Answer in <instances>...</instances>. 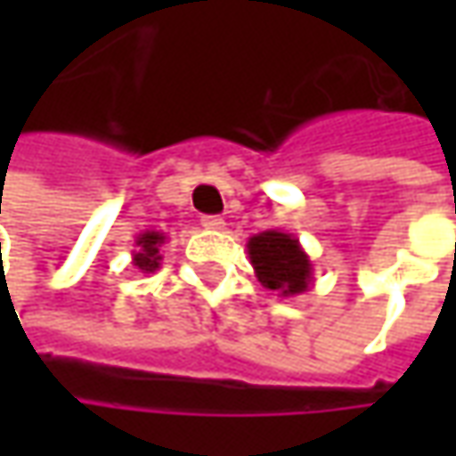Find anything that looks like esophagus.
Instances as JSON below:
<instances>
[{
  "instance_id": "1",
  "label": "esophagus",
  "mask_w": 456,
  "mask_h": 456,
  "mask_svg": "<svg viewBox=\"0 0 456 456\" xmlns=\"http://www.w3.org/2000/svg\"><path fill=\"white\" fill-rule=\"evenodd\" d=\"M200 225L205 231H223L225 228V220L218 218V216H202Z\"/></svg>"
}]
</instances>
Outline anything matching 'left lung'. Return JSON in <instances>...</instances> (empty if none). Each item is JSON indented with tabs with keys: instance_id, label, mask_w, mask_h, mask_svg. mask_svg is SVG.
<instances>
[{
	"instance_id": "left-lung-1",
	"label": "left lung",
	"mask_w": 456,
	"mask_h": 456,
	"mask_svg": "<svg viewBox=\"0 0 456 456\" xmlns=\"http://www.w3.org/2000/svg\"><path fill=\"white\" fill-rule=\"evenodd\" d=\"M256 279L279 297H294L312 284V261L299 238L284 231H264L246 243Z\"/></svg>"
}]
</instances>
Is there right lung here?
I'll use <instances>...</instances> for the list:
<instances>
[{
  "instance_id": "add662e5",
  "label": "right lung",
  "mask_w": 456,
  "mask_h": 456,
  "mask_svg": "<svg viewBox=\"0 0 456 456\" xmlns=\"http://www.w3.org/2000/svg\"><path fill=\"white\" fill-rule=\"evenodd\" d=\"M167 236L159 231H144L139 233L134 246L136 251L132 254V264L142 273H154L162 266V254H159V246L165 243Z\"/></svg>"
}]
</instances>
